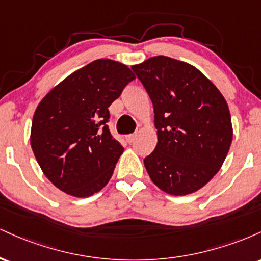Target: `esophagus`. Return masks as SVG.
<instances>
[{
	"instance_id": "1",
	"label": "esophagus",
	"mask_w": 261,
	"mask_h": 261,
	"mask_svg": "<svg viewBox=\"0 0 261 261\" xmlns=\"http://www.w3.org/2000/svg\"><path fill=\"white\" fill-rule=\"evenodd\" d=\"M126 141L128 143H131V142H134L135 141V139H136V134H130V135H126Z\"/></svg>"
}]
</instances>
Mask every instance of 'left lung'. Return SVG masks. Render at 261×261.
<instances>
[{
    "mask_svg": "<svg viewBox=\"0 0 261 261\" xmlns=\"http://www.w3.org/2000/svg\"><path fill=\"white\" fill-rule=\"evenodd\" d=\"M154 112L157 145L143 161L164 193H195L217 174L233 137L228 104L217 87L193 65L153 56L131 67Z\"/></svg>",
    "mask_w": 261,
    "mask_h": 261,
    "instance_id": "1",
    "label": "left lung"
}]
</instances>
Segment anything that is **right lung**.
<instances>
[{
	"instance_id": "1",
	"label": "right lung",
	"mask_w": 261,
	"mask_h": 261,
	"mask_svg": "<svg viewBox=\"0 0 261 261\" xmlns=\"http://www.w3.org/2000/svg\"><path fill=\"white\" fill-rule=\"evenodd\" d=\"M135 79L121 62L95 60L66 77L39 103L32 149L45 176L61 191L87 197L110 180L124 147L108 127V108Z\"/></svg>"
}]
</instances>
